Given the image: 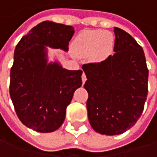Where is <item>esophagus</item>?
Instances as JSON below:
<instances>
[{
	"label": "esophagus",
	"instance_id": "1",
	"mask_svg": "<svg viewBox=\"0 0 157 157\" xmlns=\"http://www.w3.org/2000/svg\"><path fill=\"white\" fill-rule=\"evenodd\" d=\"M86 80H87V78H86L85 74H84V73H82V83H84V82H86Z\"/></svg>",
	"mask_w": 157,
	"mask_h": 157
}]
</instances>
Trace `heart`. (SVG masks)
<instances>
[{
	"label": "heart",
	"mask_w": 157,
	"mask_h": 157,
	"mask_svg": "<svg viewBox=\"0 0 157 157\" xmlns=\"http://www.w3.org/2000/svg\"><path fill=\"white\" fill-rule=\"evenodd\" d=\"M114 35L104 30H86L80 33L73 42V49L82 55H92L96 59L107 56L114 47Z\"/></svg>",
	"instance_id": "heart-1"
}]
</instances>
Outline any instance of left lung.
<instances>
[{"mask_svg": "<svg viewBox=\"0 0 157 157\" xmlns=\"http://www.w3.org/2000/svg\"><path fill=\"white\" fill-rule=\"evenodd\" d=\"M114 55L82 66L87 81L88 118L100 134L118 135L133 126L147 96L148 69L142 47L124 30L115 27Z\"/></svg>", "mask_w": 157, "mask_h": 157, "instance_id": "1", "label": "left lung"}]
</instances>
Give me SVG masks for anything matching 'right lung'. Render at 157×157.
I'll return each mask as SVG.
<instances>
[{"mask_svg":"<svg viewBox=\"0 0 157 157\" xmlns=\"http://www.w3.org/2000/svg\"><path fill=\"white\" fill-rule=\"evenodd\" d=\"M74 33L73 26L43 21L16 46L10 94L19 120L35 132L58 130L65 121L74 92L82 86V70L48 63L46 47L67 51Z\"/></svg>","mask_w":157,"mask_h":157,"instance_id":"right-lung-1","label":"right lung"}]
</instances>
